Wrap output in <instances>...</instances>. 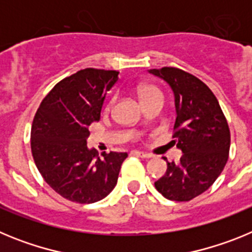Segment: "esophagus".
Returning a JSON list of instances; mask_svg holds the SVG:
<instances>
[{
    "mask_svg": "<svg viewBox=\"0 0 252 252\" xmlns=\"http://www.w3.org/2000/svg\"><path fill=\"white\" fill-rule=\"evenodd\" d=\"M132 155H136V157H140V158H144V159H149V158H151L150 154L148 153H142V151H137V150H133Z\"/></svg>",
    "mask_w": 252,
    "mask_h": 252,
    "instance_id": "34e87169",
    "label": "esophagus"
}]
</instances>
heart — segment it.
Returning a JSON list of instances; mask_svg holds the SVG:
<instances>
[{"instance_id":"1","label":"heart","mask_w":252,"mask_h":252,"mask_svg":"<svg viewBox=\"0 0 252 252\" xmlns=\"http://www.w3.org/2000/svg\"><path fill=\"white\" fill-rule=\"evenodd\" d=\"M139 97H140V99H141V102H145V101H148V99L157 98V97L162 98V94L160 93L159 90H157V88H155V87L142 86V87H140V90H139ZM112 103H113V99H111L110 104H112Z\"/></svg>"}]
</instances>
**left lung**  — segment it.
Segmentation results:
<instances>
[{"instance_id":"left-lung-1","label":"left lung","mask_w":252,"mask_h":252,"mask_svg":"<svg viewBox=\"0 0 252 252\" xmlns=\"http://www.w3.org/2000/svg\"><path fill=\"white\" fill-rule=\"evenodd\" d=\"M149 73L173 91L177 112L173 142L183 153L177 164L166 161L168 169L155 188L170 201H190L206 192L223 170L230 128L216 95L201 79L171 66L149 69Z\"/></svg>"}]
</instances>
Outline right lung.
<instances>
[{"instance_id": "1", "label": "right lung", "mask_w": 252, "mask_h": 252, "mask_svg": "<svg viewBox=\"0 0 252 252\" xmlns=\"http://www.w3.org/2000/svg\"><path fill=\"white\" fill-rule=\"evenodd\" d=\"M119 72L87 68L64 78L37 108L31 151L37 170L58 194L77 203H94L112 192L127 153L97 158L87 146L90 126L101 119L107 92Z\"/></svg>"}]
</instances>
